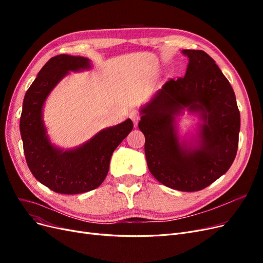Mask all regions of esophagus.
I'll return each instance as SVG.
<instances>
[{
  "label": "esophagus",
  "instance_id": "obj_1",
  "mask_svg": "<svg viewBox=\"0 0 263 263\" xmlns=\"http://www.w3.org/2000/svg\"><path fill=\"white\" fill-rule=\"evenodd\" d=\"M129 117L132 119V121L134 122V124L136 126L137 122H139V120L141 118V115H140L139 112H137V110H132V112L129 114Z\"/></svg>",
  "mask_w": 263,
  "mask_h": 263
}]
</instances>
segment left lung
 I'll use <instances>...</instances> for the list:
<instances>
[{"mask_svg": "<svg viewBox=\"0 0 263 263\" xmlns=\"http://www.w3.org/2000/svg\"><path fill=\"white\" fill-rule=\"evenodd\" d=\"M189 64L183 78L171 79L141 108L150 173L159 182L182 192L200 191L223 176L237 156L240 112L229 81L201 50H182ZM186 107L203 123L197 140L178 142L175 117Z\"/></svg>", "mask_w": 263, "mask_h": 263, "instance_id": "left-lung-1", "label": "left lung"}]
</instances>
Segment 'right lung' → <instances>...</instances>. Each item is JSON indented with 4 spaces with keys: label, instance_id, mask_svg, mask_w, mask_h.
<instances>
[{
    "label": "right lung",
    "instance_id": "add662e5",
    "mask_svg": "<svg viewBox=\"0 0 263 263\" xmlns=\"http://www.w3.org/2000/svg\"><path fill=\"white\" fill-rule=\"evenodd\" d=\"M90 67L86 58L57 55L41 68L24 96L20 133L27 166L40 183L60 194H80L98 187L108 173L114 150L133 129L132 120L127 119L74 149L64 151L50 143L43 120L46 99L69 71Z\"/></svg>",
    "mask_w": 263,
    "mask_h": 263
}]
</instances>
